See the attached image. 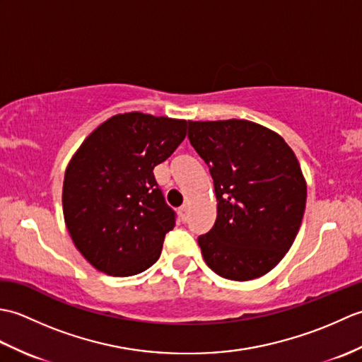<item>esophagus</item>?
I'll return each mask as SVG.
<instances>
[{
    "mask_svg": "<svg viewBox=\"0 0 362 362\" xmlns=\"http://www.w3.org/2000/svg\"><path fill=\"white\" fill-rule=\"evenodd\" d=\"M188 211H189V209H188L187 204L180 206V218H182V221H187L188 219Z\"/></svg>",
    "mask_w": 362,
    "mask_h": 362,
    "instance_id": "34e87169",
    "label": "esophagus"
}]
</instances>
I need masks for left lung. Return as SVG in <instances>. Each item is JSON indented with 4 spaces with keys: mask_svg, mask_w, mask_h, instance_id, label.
Masks as SVG:
<instances>
[{
    "mask_svg": "<svg viewBox=\"0 0 362 362\" xmlns=\"http://www.w3.org/2000/svg\"><path fill=\"white\" fill-rule=\"evenodd\" d=\"M188 138L210 168L218 216L197 238L206 266L247 281L280 263L298 233L306 183L283 138L245 119L188 121Z\"/></svg>",
    "mask_w": 362,
    "mask_h": 362,
    "instance_id": "left-lung-1",
    "label": "left lung"
}]
</instances>
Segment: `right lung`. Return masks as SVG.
<instances>
[{
  "label": "right lung",
  "mask_w": 362,
  "mask_h": 362,
  "mask_svg": "<svg viewBox=\"0 0 362 362\" xmlns=\"http://www.w3.org/2000/svg\"><path fill=\"white\" fill-rule=\"evenodd\" d=\"M185 119L115 115L91 132L68 165L64 218L76 247L107 275L140 274L160 258L175 211L153 168L187 136Z\"/></svg>",
  "instance_id": "right-lung-1"
}]
</instances>
